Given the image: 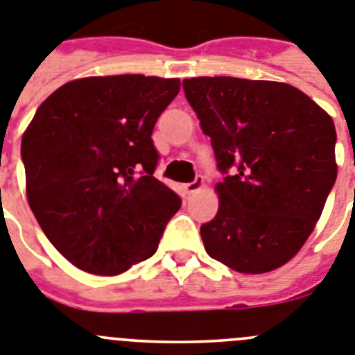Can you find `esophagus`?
<instances>
[{"label":"esophagus","instance_id":"34e87169","mask_svg":"<svg viewBox=\"0 0 355 355\" xmlns=\"http://www.w3.org/2000/svg\"><path fill=\"white\" fill-rule=\"evenodd\" d=\"M201 187H203V178H201V177H196L193 182H189V184L184 185V189H185V193H187V194L196 193V191L201 189Z\"/></svg>","mask_w":355,"mask_h":355}]
</instances>
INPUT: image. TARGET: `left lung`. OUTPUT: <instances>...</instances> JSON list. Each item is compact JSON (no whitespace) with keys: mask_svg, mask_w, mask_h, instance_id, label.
<instances>
[{"mask_svg":"<svg viewBox=\"0 0 355 355\" xmlns=\"http://www.w3.org/2000/svg\"><path fill=\"white\" fill-rule=\"evenodd\" d=\"M182 86L225 175L219 210L200 228L205 251L244 274L285 265L336 182L333 118L285 83L219 76Z\"/></svg>","mask_w":355,"mask_h":355,"instance_id":"obj_1","label":"left lung"}]
</instances>
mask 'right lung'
<instances>
[{
  "label": "right lung",
  "mask_w": 355,
  "mask_h": 355,
  "mask_svg": "<svg viewBox=\"0 0 355 355\" xmlns=\"http://www.w3.org/2000/svg\"><path fill=\"white\" fill-rule=\"evenodd\" d=\"M178 90L155 76L76 79L35 113L21 143L28 203L78 269L114 276L157 251L182 200L154 177L152 130Z\"/></svg>",
  "instance_id": "add662e5"
}]
</instances>
